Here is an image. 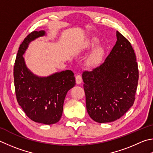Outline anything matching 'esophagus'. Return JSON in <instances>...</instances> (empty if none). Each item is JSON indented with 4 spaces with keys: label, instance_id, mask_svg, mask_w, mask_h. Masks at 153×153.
I'll list each match as a JSON object with an SVG mask.
<instances>
[{
    "label": "esophagus",
    "instance_id": "1",
    "mask_svg": "<svg viewBox=\"0 0 153 153\" xmlns=\"http://www.w3.org/2000/svg\"><path fill=\"white\" fill-rule=\"evenodd\" d=\"M76 81L77 84H80L82 82V78L80 75H77L76 76Z\"/></svg>",
    "mask_w": 153,
    "mask_h": 153
}]
</instances>
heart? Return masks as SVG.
<instances>
[{
  "instance_id": "b5f03b06",
  "label": "heart",
  "mask_w": 153,
  "mask_h": 153,
  "mask_svg": "<svg viewBox=\"0 0 153 153\" xmlns=\"http://www.w3.org/2000/svg\"><path fill=\"white\" fill-rule=\"evenodd\" d=\"M98 43H99V40L96 37L91 38L85 43L84 48L85 49H90L91 48H93L94 47H95ZM104 53V50L103 48H101V47H100V48H97L96 49H94L87 61L88 65L90 66H93L98 64V63L101 61L102 57H103Z\"/></svg>"
}]
</instances>
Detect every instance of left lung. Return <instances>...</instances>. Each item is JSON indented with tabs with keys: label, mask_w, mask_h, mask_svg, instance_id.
Returning a JSON list of instances; mask_svg holds the SVG:
<instances>
[{
	"label": "left lung",
	"mask_w": 153,
	"mask_h": 153,
	"mask_svg": "<svg viewBox=\"0 0 153 153\" xmlns=\"http://www.w3.org/2000/svg\"><path fill=\"white\" fill-rule=\"evenodd\" d=\"M117 41L104 62L82 74L86 109L99 123L121 118L135 100L138 63L131 44L116 31Z\"/></svg>",
	"instance_id": "1"
}]
</instances>
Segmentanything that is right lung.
<instances>
[{"label": "right lung", "mask_w": 153, "mask_h": 153, "mask_svg": "<svg viewBox=\"0 0 153 153\" xmlns=\"http://www.w3.org/2000/svg\"><path fill=\"white\" fill-rule=\"evenodd\" d=\"M45 35V30L31 32L19 47L14 65L15 94L19 105L36 123L53 124L59 122L68 91L76 85L71 70L39 77L27 68L23 54L32 41Z\"/></svg>", "instance_id": "add662e5"}]
</instances>
